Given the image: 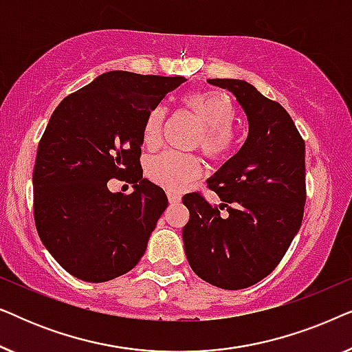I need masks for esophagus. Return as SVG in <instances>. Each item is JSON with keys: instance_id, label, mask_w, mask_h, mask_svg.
<instances>
[{"instance_id": "34e87169", "label": "esophagus", "mask_w": 352, "mask_h": 352, "mask_svg": "<svg viewBox=\"0 0 352 352\" xmlns=\"http://www.w3.org/2000/svg\"><path fill=\"white\" fill-rule=\"evenodd\" d=\"M166 195H168V200H170V204H179V201H181V195L177 194V192L168 190Z\"/></svg>"}]
</instances>
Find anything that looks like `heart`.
Segmentation results:
<instances>
[{
	"label": "heart",
	"mask_w": 352,
	"mask_h": 352,
	"mask_svg": "<svg viewBox=\"0 0 352 352\" xmlns=\"http://www.w3.org/2000/svg\"><path fill=\"white\" fill-rule=\"evenodd\" d=\"M181 102L201 126L195 139V147H200L210 160H226L237 146V134L234 131L237 112L229 96L216 91L189 93ZM165 120L166 109L163 105L148 110L142 124L144 146L152 148L160 142ZM200 170L199 158L179 152H162L148 158L146 163L147 179L165 189H181L187 182L194 181Z\"/></svg>",
	"instance_id": "b5f03b06"
}]
</instances>
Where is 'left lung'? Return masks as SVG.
<instances>
[{"label": "left lung", "instance_id": "8db88e82", "mask_svg": "<svg viewBox=\"0 0 352 352\" xmlns=\"http://www.w3.org/2000/svg\"><path fill=\"white\" fill-rule=\"evenodd\" d=\"M248 117L243 146L208 181L223 204L200 192L182 197L189 223L182 229L192 271L224 290L252 287L285 256L306 204L305 139L285 109L243 80L214 78ZM226 209L228 213L221 215Z\"/></svg>", "mask_w": 352, "mask_h": 352}]
</instances>
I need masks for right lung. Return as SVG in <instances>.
<instances>
[{
  "instance_id": "add662e5",
  "label": "right lung",
  "mask_w": 352,
  "mask_h": 352,
  "mask_svg": "<svg viewBox=\"0 0 352 352\" xmlns=\"http://www.w3.org/2000/svg\"><path fill=\"white\" fill-rule=\"evenodd\" d=\"M184 81L107 72L52 112L33 168V216L47 252L80 280H112L146 253L168 199L142 179V124ZM110 179L126 180L135 190L112 195Z\"/></svg>"
}]
</instances>
